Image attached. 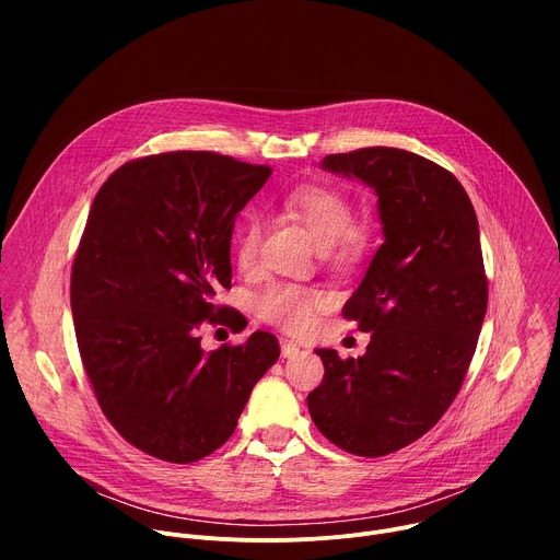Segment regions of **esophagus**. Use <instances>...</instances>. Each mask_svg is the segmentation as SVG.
<instances>
[{
	"label": "esophagus",
	"mask_w": 560,
	"mask_h": 560,
	"mask_svg": "<svg viewBox=\"0 0 560 560\" xmlns=\"http://www.w3.org/2000/svg\"><path fill=\"white\" fill-rule=\"evenodd\" d=\"M301 350H299V346L296 343H292V341H281V357L283 359H292V357H296Z\"/></svg>",
	"instance_id": "obj_1"
}]
</instances>
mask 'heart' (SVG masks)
I'll return each mask as SVG.
<instances>
[{
	"mask_svg": "<svg viewBox=\"0 0 560 560\" xmlns=\"http://www.w3.org/2000/svg\"><path fill=\"white\" fill-rule=\"evenodd\" d=\"M283 210L296 219L314 238L322 250H330L346 242V248L357 242L359 212L352 199L322 184H303L290 188L281 197ZM261 223L257 217H248L234 236V259L242 268H250L257 257ZM322 305L316 292L296 285H272L259 299V314L268 324H275L288 332H303L310 328L314 310Z\"/></svg>",
	"mask_w": 560,
	"mask_h": 560,
	"instance_id": "1",
	"label": "heart"
}]
</instances>
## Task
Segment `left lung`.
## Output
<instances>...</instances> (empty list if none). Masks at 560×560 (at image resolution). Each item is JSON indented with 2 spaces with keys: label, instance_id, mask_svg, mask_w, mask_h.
<instances>
[{
  "label": "left lung",
  "instance_id": "8db88e82",
  "mask_svg": "<svg viewBox=\"0 0 560 560\" xmlns=\"http://www.w3.org/2000/svg\"><path fill=\"white\" fill-rule=\"evenodd\" d=\"M322 166L376 192L385 242L343 305L372 332L368 350H314L326 374L307 410L337 447L385 456L434 428L463 385L488 310L478 221L458 179L421 154L374 145Z\"/></svg>",
  "mask_w": 560,
  "mask_h": 560
}]
</instances>
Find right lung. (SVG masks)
<instances>
[{
	"mask_svg": "<svg viewBox=\"0 0 560 560\" xmlns=\"http://www.w3.org/2000/svg\"><path fill=\"white\" fill-rule=\"evenodd\" d=\"M270 175L177 150L124 164L93 201L70 277L77 346L102 412L150 456L192 463L221 447L279 359L270 332L212 352L199 337L203 322H242L214 294L232 281L234 217Z\"/></svg>",
	"mask_w": 560,
	"mask_h": 560,
	"instance_id": "add662e5",
	"label": "right lung"
}]
</instances>
